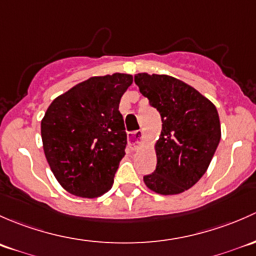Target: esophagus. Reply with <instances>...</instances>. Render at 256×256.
<instances>
[{
	"instance_id": "esophagus-1",
	"label": "esophagus",
	"mask_w": 256,
	"mask_h": 256,
	"mask_svg": "<svg viewBox=\"0 0 256 256\" xmlns=\"http://www.w3.org/2000/svg\"><path fill=\"white\" fill-rule=\"evenodd\" d=\"M142 142H143V132L136 130L130 133V136H129V146H130L132 150H136V148L140 146Z\"/></svg>"
}]
</instances>
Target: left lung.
I'll return each instance as SVG.
<instances>
[{
  "instance_id": "left-lung-1",
  "label": "left lung",
  "mask_w": 256,
  "mask_h": 256,
  "mask_svg": "<svg viewBox=\"0 0 256 256\" xmlns=\"http://www.w3.org/2000/svg\"><path fill=\"white\" fill-rule=\"evenodd\" d=\"M134 82L159 110L162 122L155 143L156 168L144 176V184L159 194H181L204 175L220 144L217 108L196 88L172 76L140 72Z\"/></svg>"
}]
</instances>
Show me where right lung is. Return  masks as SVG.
<instances>
[{
    "label": "right lung",
    "mask_w": 256,
    "mask_h": 256,
    "mask_svg": "<svg viewBox=\"0 0 256 256\" xmlns=\"http://www.w3.org/2000/svg\"><path fill=\"white\" fill-rule=\"evenodd\" d=\"M132 82L129 74L92 76L46 110L40 124L44 154L58 182L71 194L96 198L112 187L127 146L118 108Z\"/></svg>",
    "instance_id": "right-lung-1"
}]
</instances>
